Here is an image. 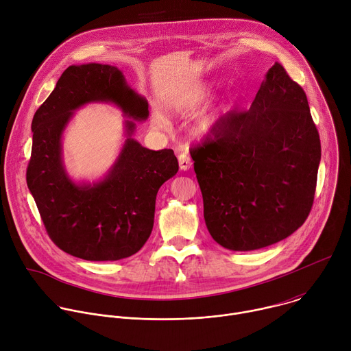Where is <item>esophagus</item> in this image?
<instances>
[{"mask_svg":"<svg viewBox=\"0 0 351 351\" xmlns=\"http://www.w3.org/2000/svg\"><path fill=\"white\" fill-rule=\"evenodd\" d=\"M178 160H179V165H180V169H182V171H189V169L191 168V165H193L191 158H190V156H189L186 152L180 153V154L178 156Z\"/></svg>","mask_w":351,"mask_h":351,"instance_id":"esophagus-1","label":"esophagus"}]
</instances>
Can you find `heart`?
<instances>
[{"instance_id":"b5f03b06","label":"heart","mask_w":351,"mask_h":351,"mask_svg":"<svg viewBox=\"0 0 351 351\" xmlns=\"http://www.w3.org/2000/svg\"><path fill=\"white\" fill-rule=\"evenodd\" d=\"M213 84L210 82H198L183 90L172 103H171V110L178 114H189L195 110H198L213 93ZM219 119V112L212 111L209 114H205L201 117L197 128L201 132H206L212 128V125L217 121ZM154 123L157 127L165 128L168 125V121L165 119V115L160 111L154 112Z\"/></svg>"}]
</instances>
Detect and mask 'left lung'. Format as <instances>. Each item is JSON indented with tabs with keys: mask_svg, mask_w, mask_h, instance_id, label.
<instances>
[{
	"mask_svg": "<svg viewBox=\"0 0 351 351\" xmlns=\"http://www.w3.org/2000/svg\"><path fill=\"white\" fill-rule=\"evenodd\" d=\"M212 239L231 251L276 244L307 219L321 143L307 97L276 62L250 110H230L190 150Z\"/></svg>",
	"mask_w": 351,
	"mask_h": 351,
	"instance_id": "left-lung-1",
	"label": "left lung"
}]
</instances>
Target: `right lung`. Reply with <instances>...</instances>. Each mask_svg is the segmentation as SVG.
<instances>
[{
    "instance_id": "obj_1",
    "label": "right lung",
    "mask_w": 351,
    "mask_h": 351,
    "mask_svg": "<svg viewBox=\"0 0 351 351\" xmlns=\"http://www.w3.org/2000/svg\"><path fill=\"white\" fill-rule=\"evenodd\" d=\"M92 101L119 106L128 119L149 115L145 97L131 89L114 66L88 63L67 67L33 117V147L26 180L49 239L84 261H120L149 240L158 189L179 169L173 150H149L132 138L127 120L124 147L97 183H74L63 167L62 134L73 111Z\"/></svg>"
}]
</instances>
